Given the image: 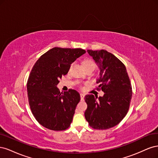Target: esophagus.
Returning a JSON list of instances; mask_svg holds the SVG:
<instances>
[{
    "label": "esophagus",
    "instance_id": "34e87169",
    "mask_svg": "<svg viewBox=\"0 0 158 158\" xmlns=\"http://www.w3.org/2000/svg\"><path fill=\"white\" fill-rule=\"evenodd\" d=\"M85 95L83 94H80V98H81V100H84Z\"/></svg>",
    "mask_w": 158,
    "mask_h": 158
}]
</instances>
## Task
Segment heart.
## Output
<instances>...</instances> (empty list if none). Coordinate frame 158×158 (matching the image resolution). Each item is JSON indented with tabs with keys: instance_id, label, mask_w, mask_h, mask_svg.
Listing matches in <instances>:
<instances>
[{
	"instance_id": "b5f03b06",
	"label": "heart",
	"mask_w": 158,
	"mask_h": 158,
	"mask_svg": "<svg viewBox=\"0 0 158 158\" xmlns=\"http://www.w3.org/2000/svg\"><path fill=\"white\" fill-rule=\"evenodd\" d=\"M82 64L84 65V67L85 70H94L95 68V62L92 59H85L83 60Z\"/></svg>"
}]
</instances>
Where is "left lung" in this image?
Returning a JSON list of instances; mask_svg holds the SVG:
<instances>
[{
  "label": "left lung",
  "mask_w": 158,
  "mask_h": 158,
  "mask_svg": "<svg viewBox=\"0 0 158 158\" xmlns=\"http://www.w3.org/2000/svg\"><path fill=\"white\" fill-rule=\"evenodd\" d=\"M99 68L98 89L105 93L103 97L86 95L88 105L84 115L89 125L106 130L117 125L126 116L132 98V85L125 64L106 50H88Z\"/></svg>",
  "instance_id": "8db88e82"
}]
</instances>
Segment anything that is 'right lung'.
I'll return each instance as SVG.
<instances>
[{
    "label": "right lung",
    "instance_id": "obj_1",
    "mask_svg": "<svg viewBox=\"0 0 158 158\" xmlns=\"http://www.w3.org/2000/svg\"><path fill=\"white\" fill-rule=\"evenodd\" d=\"M84 53L82 49L54 47L33 66L27 83L28 101L33 116L43 127L56 131L70 127L80 94L73 89L60 93L56 85L70 64Z\"/></svg>",
    "mask_w": 158,
    "mask_h": 158
}]
</instances>
